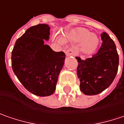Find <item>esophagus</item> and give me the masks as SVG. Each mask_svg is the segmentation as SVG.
<instances>
[{"mask_svg":"<svg viewBox=\"0 0 124 124\" xmlns=\"http://www.w3.org/2000/svg\"><path fill=\"white\" fill-rule=\"evenodd\" d=\"M66 55L67 56H70V55H72V56H75L76 55V51L73 48H70L67 50L66 51Z\"/></svg>","mask_w":124,"mask_h":124,"instance_id":"34e87169","label":"esophagus"}]
</instances>
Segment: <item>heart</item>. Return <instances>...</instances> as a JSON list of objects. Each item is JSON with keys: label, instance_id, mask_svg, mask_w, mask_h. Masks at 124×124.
<instances>
[{"label": "heart", "instance_id": "1", "mask_svg": "<svg viewBox=\"0 0 124 124\" xmlns=\"http://www.w3.org/2000/svg\"><path fill=\"white\" fill-rule=\"evenodd\" d=\"M67 39L73 43L80 44V51L84 55L92 53L99 43V37L88 29L79 28L73 30L67 36ZM60 41V39H59Z\"/></svg>", "mask_w": 124, "mask_h": 124}]
</instances>
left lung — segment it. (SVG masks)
<instances>
[{"mask_svg":"<svg viewBox=\"0 0 124 124\" xmlns=\"http://www.w3.org/2000/svg\"><path fill=\"white\" fill-rule=\"evenodd\" d=\"M101 36L103 42L96 54L85 60L76 57L80 90L86 95H96L107 89L118 71L119 55L115 44L106 32Z\"/></svg>","mask_w":124,"mask_h":124,"instance_id":"1","label":"left lung"}]
</instances>
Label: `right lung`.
I'll use <instances>...</instances> for the list:
<instances>
[{"instance_id": "obj_1", "label": "right lung", "mask_w": 124, "mask_h": 124, "mask_svg": "<svg viewBox=\"0 0 124 124\" xmlns=\"http://www.w3.org/2000/svg\"><path fill=\"white\" fill-rule=\"evenodd\" d=\"M49 31L46 24L28 28L16 40L12 52L14 73L25 89L39 96L54 93L66 57L64 52H55L44 44Z\"/></svg>"}]
</instances>
